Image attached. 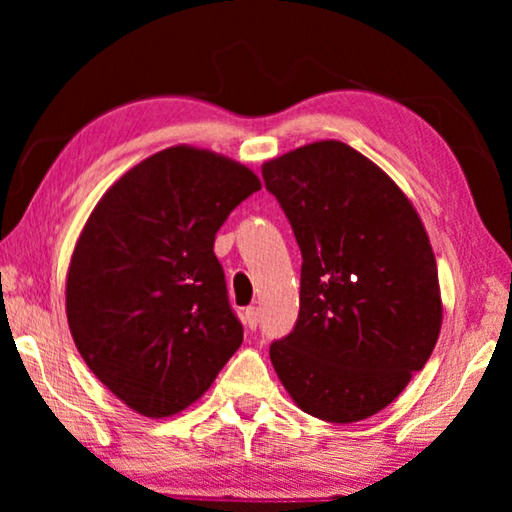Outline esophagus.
I'll return each mask as SVG.
<instances>
[{"mask_svg": "<svg viewBox=\"0 0 512 512\" xmlns=\"http://www.w3.org/2000/svg\"><path fill=\"white\" fill-rule=\"evenodd\" d=\"M244 323L248 329H257V325H259V309L257 307H248L244 311Z\"/></svg>", "mask_w": 512, "mask_h": 512, "instance_id": "obj_1", "label": "esophagus"}]
</instances>
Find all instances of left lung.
Instances as JSON below:
<instances>
[{
  "instance_id": "8db88e82",
  "label": "left lung",
  "mask_w": 512,
  "mask_h": 512,
  "mask_svg": "<svg viewBox=\"0 0 512 512\" xmlns=\"http://www.w3.org/2000/svg\"><path fill=\"white\" fill-rule=\"evenodd\" d=\"M262 178L302 253L298 320L271 343L277 377L314 418H370L424 368L443 323L420 216L377 164L336 140L266 162Z\"/></svg>"
}]
</instances>
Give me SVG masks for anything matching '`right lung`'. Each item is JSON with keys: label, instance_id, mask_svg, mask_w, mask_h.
<instances>
[{"label": "right lung", "instance_id": "1", "mask_svg": "<svg viewBox=\"0 0 512 512\" xmlns=\"http://www.w3.org/2000/svg\"><path fill=\"white\" fill-rule=\"evenodd\" d=\"M259 178L171 146L112 185L74 248L67 323L90 370L137 413L196 402L244 341L214 237Z\"/></svg>", "mask_w": 512, "mask_h": 512}]
</instances>
